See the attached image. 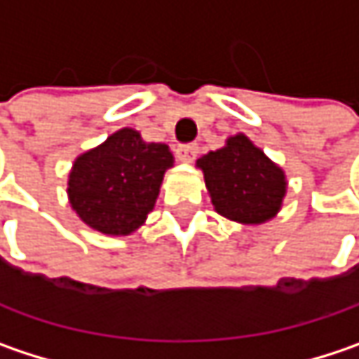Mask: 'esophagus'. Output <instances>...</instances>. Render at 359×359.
Returning <instances> with one entry per match:
<instances>
[{"mask_svg": "<svg viewBox=\"0 0 359 359\" xmlns=\"http://www.w3.org/2000/svg\"><path fill=\"white\" fill-rule=\"evenodd\" d=\"M175 155L182 163H192L198 155V144H180L175 149Z\"/></svg>", "mask_w": 359, "mask_h": 359, "instance_id": "34e87169", "label": "esophagus"}]
</instances>
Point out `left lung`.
<instances>
[{"label":"left lung","mask_w":359,"mask_h":359,"mask_svg":"<svg viewBox=\"0 0 359 359\" xmlns=\"http://www.w3.org/2000/svg\"><path fill=\"white\" fill-rule=\"evenodd\" d=\"M196 165L204 173L206 190L220 217L241 224H262L282 210L288 190L286 173L243 133L202 155Z\"/></svg>","instance_id":"left-lung-1"}]
</instances>
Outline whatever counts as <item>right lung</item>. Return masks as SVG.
I'll use <instances>...</instances> for the list:
<instances>
[{
	"mask_svg": "<svg viewBox=\"0 0 359 359\" xmlns=\"http://www.w3.org/2000/svg\"><path fill=\"white\" fill-rule=\"evenodd\" d=\"M169 167L173 155L167 144L142 141L135 128H120L73 161L69 204L97 233L133 235L155 208Z\"/></svg>",
	"mask_w": 359,
	"mask_h": 359,
	"instance_id": "add662e5",
	"label": "right lung"
}]
</instances>
